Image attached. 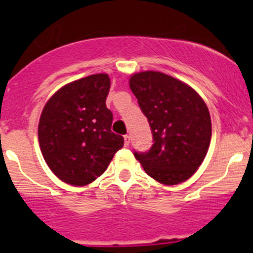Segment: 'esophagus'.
<instances>
[{"mask_svg":"<svg viewBox=\"0 0 253 253\" xmlns=\"http://www.w3.org/2000/svg\"><path fill=\"white\" fill-rule=\"evenodd\" d=\"M124 143H125V146L128 147L129 146V143H130V135H124Z\"/></svg>","mask_w":253,"mask_h":253,"instance_id":"1","label":"esophagus"}]
</instances>
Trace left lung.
I'll return each mask as SVG.
<instances>
[{
    "label": "left lung",
    "mask_w": 253,
    "mask_h": 253,
    "mask_svg": "<svg viewBox=\"0 0 253 253\" xmlns=\"http://www.w3.org/2000/svg\"><path fill=\"white\" fill-rule=\"evenodd\" d=\"M129 84L153 138L149 151H134V156L158 182L186 181L209 148L211 120L207 105L191 87L165 73H137Z\"/></svg>",
    "instance_id": "8db88e82"
}]
</instances>
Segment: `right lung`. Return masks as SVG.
<instances>
[{
  "label": "right lung",
  "instance_id": "right-lung-1",
  "mask_svg": "<svg viewBox=\"0 0 253 253\" xmlns=\"http://www.w3.org/2000/svg\"><path fill=\"white\" fill-rule=\"evenodd\" d=\"M109 90V76H88L62 87L44 106L38 128L40 149L49 169L67 184L92 182L124 146V138L111 131Z\"/></svg>",
  "mask_w": 253,
  "mask_h": 253
}]
</instances>
